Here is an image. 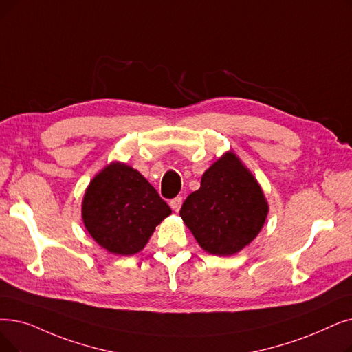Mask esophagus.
<instances>
[{
  "label": "esophagus",
  "instance_id": "1",
  "mask_svg": "<svg viewBox=\"0 0 352 352\" xmlns=\"http://www.w3.org/2000/svg\"><path fill=\"white\" fill-rule=\"evenodd\" d=\"M170 206H171V208H173L174 211H179V208H181V206H182V197H175V198H173V200L170 201Z\"/></svg>",
  "mask_w": 352,
  "mask_h": 352
}]
</instances>
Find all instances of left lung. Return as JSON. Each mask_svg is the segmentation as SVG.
I'll list each match as a JSON object with an SVG mask.
<instances>
[{
  "mask_svg": "<svg viewBox=\"0 0 352 352\" xmlns=\"http://www.w3.org/2000/svg\"><path fill=\"white\" fill-rule=\"evenodd\" d=\"M269 212L257 179L233 152L203 174L201 187L191 192L179 216L200 246L216 256H232L261 233Z\"/></svg>",
  "mask_w": 352,
  "mask_h": 352,
  "instance_id": "obj_1",
  "label": "left lung"
}]
</instances>
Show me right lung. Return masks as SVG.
Segmentation results:
<instances>
[{"label": "right lung", "instance_id": "add662e5", "mask_svg": "<svg viewBox=\"0 0 352 352\" xmlns=\"http://www.w3.org/2000/svg\"><path fill=\"white\" fill-rule=\"evenodd\" d=\"M171 214L157 190L132 166L112 162L90 181L82 219L94 240L108 252H141L155 227Z\"/></svg>", "mask_w": 352, "mask_h": 352}]
</instances>
